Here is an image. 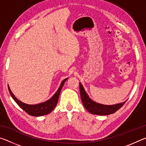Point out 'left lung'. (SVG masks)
I'll list each match as a JSON object with an SVG mask.
<instances>
[{
  "mask_svg": "<svg viewBox=\"0 0 146 146\" xmlns=\"http://www.w3.org/2000/svg\"><path fill=\"white\" fill-rule=\"evenodd\" d=\"M79 84H80V97L83 105L84 106L86 110L91 113V114L98 115H107L113 114V113H115L117 111L119 110L120 108H122L123 105L126 102V101H125L122 103L112 106H106L95 102L93 100H91L90 97H88L82 85L80 83Z\"/></svg>",
  "mask_w": 146,
  "mask_h": 146,
  "instance_id": "1",
  "label": "left lung"
}]
</instances>
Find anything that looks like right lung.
Returning <instances> with one entry per match:
<instances>
[{
	"instance_id": "right-lung-1",
	"label": "right lung",
	"mask_w": 146,
	"mask_h": 146,
	"mask_svg": "<svg viewBox=\"0 0 146 146\" xmlns=\"http://www.w3.org/2000/svg\"><path fill=\"white\" fill-rule=\"evenodd\" d=\"M67 79L68 78L64 79L62 82L60 88H58V91H56L55 95L53 96L52 98H51L50 99L46 101V102L38 104L36 105H29L21 102V101L19 100L15 97V95H13V93L11 92L9 86L8 90L9 91V93H10L12 98H13V100L15 101L17 104L23 109L24 111H25L28 114L31 116L39 117V116H42L49 114V113L52 111L53 109L55 108L56 104L58 102L59 95H60V93L62 88L64 84L65 83Z\"/></svg>"
}]
</instances>
